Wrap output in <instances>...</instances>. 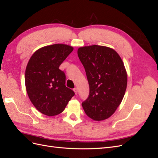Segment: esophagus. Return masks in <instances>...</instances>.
<instances>
[{
	"label": "esophagus",
	"instance_id": "34e87169",
	"mask_svg": "<svg viewBox=\"0 0 158 158\" xmlns=\"http://www.w3.org/2000/svg\"><path fill=\"white\" fill-rule=\"evenodd\" d=\"M73 90H74V92L75 94H76V95H77V94H78V89H77V88H74Z\"/></svg>",
	"mask_w": 158,
	"mask_h": 158
}]
</instances>
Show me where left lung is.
Segmentation results:
<instances>
[{
	"mask_svg": "<svg viewBox=\"0 0 158 158\" xmlns=\"http://www.w3.org/2000/svg\"><path fill=\"white\" fill-rule=\"evenodd\" d=\"M78 55L86 73L89 87L82 106L85 114L96 121L115 112L125 95L127 73L121 56L113 49L93 45L79 47Z\"/></svg>",
	"mask_w": 158,
	"mask_h": 158,
	"instance_id": "obj_1",
	"label": "left lung"
}]
</instances>
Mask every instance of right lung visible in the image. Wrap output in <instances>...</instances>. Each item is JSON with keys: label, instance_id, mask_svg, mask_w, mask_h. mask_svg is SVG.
Returning a JSON list of instances; mask_svg holds the SVG:
<instances>
[{"label": "right lung", "instance_id": "obj_1", "mask_svg": "<svg viewBox=\"0 0 158 158\" xmlns=\"http://www.w3.org/2000/svg\"><path fill=\"white\" fill-rule=\"evenodd\" d=\"M73 47L54 44L43 47L32 55L25 74V84L31 102L42 114L55 116L63 112L74 95L66 87V76L59 66Z\"/></svg>", "mask_w": 158, "mask_h": 158}]
</instances>
